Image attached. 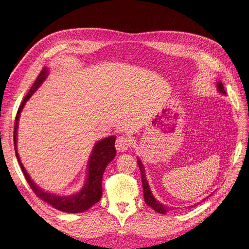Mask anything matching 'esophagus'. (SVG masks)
<instances>
[{
	"label": "esophagus",
	"mask_w": 249,
	"mask_h": 249,
	"mask_svg": "<svg viewBox=\"0 0 249 249\" xmlns=\"http://www.w3.org/2000/svg\"><path fill=\"white\" fill-rule=\"evenodd\" d=\"M130 145H131V140L128 137L119 136L116 140L115 147H116V150L118 152H124V151L128 150Z\"/></svg>",
	"instance_id": "obj_1"
}]
</instances>
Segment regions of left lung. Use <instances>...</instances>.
I'll return each instance as SVG.
<instances>
[{"instance_id": "8db88e82", "label": "left lung", "mask_w": 249, "mask_h": 249, "mask_svg": "<svg viewBox=\"0 0 249 249\" xmlns=\"http://www.w3.org/2000/svg\"><path fill=\"white\" fill-rule=\"evenodd\" d=\"M216 88H217V91L219 93H221L223 95L227 94V92H225V90H224V87H223V85H222V83L220 81H217ZM138 166H139V169L141 171V178H142V185H143V190H144V199H145V202L147 203L148 206H150L153 210H155L157 213H162V214H166L168 212L172 211L173 208L163 205V203H161L159 200H157L156 197L153 196V194L151 192V189L149 187V184H148L147 178H146V173H145L144 165H143V163L141 162V160L139 159V158H138ZM205 199H203V200H205ZM194 206H196V205H194Z\"/></svg>"}]
</instances>
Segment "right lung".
I'll use <instances>...</instances> for the list:
<instances>
[{"label": "right lung", "mask_w": 249, "mask_h": 249, "mask_svg": "<svg viewBox=\"0 0 249 249\" xmlns=\"http://www.w3.org/2000/svg\"><path fill=\"white\" fill-rule=\"evenodd\" d=\"M49 75V69L43 67L38 76L36 77L35 83L31 87L30 91L25 96L21 104L19 105L17 116L15 120V131H14V146L16 157L18 162L20 166L21 172L24 173L26 179L34 193L42 200L48 202L49 205L53 206L54 209L67 213H83L88 209L94 206L102 196V178L104 171L107 165L114 159L116 156L115 150V136H109L98 141L93 147L91 154L89 156L88 165H87V178L86 182L82 189L71 196H58L49 192H44L40 189L29 176L25 167L22 166L17 148V135H18V119L20 116V112L24 109L26 102L31 98V96L36 91L37 88L43 83Z\"/></svg>", "instance_id": "add662e5"}]
</instances>
